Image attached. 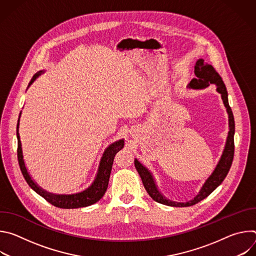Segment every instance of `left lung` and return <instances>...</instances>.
Instances as JSON below:
<instances>
[{
    "instance_id": "8db88e82",
    "label": "left lung",
    "mask_w": 256,
    "mask_h": 256,
    "mask_svg": "<svg viewBox=\"0 0 256 256\" xmlns=\"http://www.w3.org/2000/svg\"><path fill=\"white\" fill-rule=\"evenodd\" d=\"M194 74L196 78L192 79L188 85L190 88L192 89H204L208 87L210 84H216L218 86L216 91L218 93H221L223 102L227 108V112L229 114V134L227 138V142H226V147L224 150V153L221 157L220 162L216 165L214 173L210 176V178L206 181V184H204L202 188L200 190V194L192 200H190L186 204L184 202H174L166 200L157 190L155 182L153 180V177L151 173L148 171V169H146L136 159L134 160V166L142 178V184L149 194V196L157 202L166 204V206H194L206 196H208L218 186H220L225 177L227 176L232 162L234 158V150H235V146H234V132H235V122H234V116L232 112V109L229 105L228 101V92L226 89V86L224 84L223 79L221 76L218 75V72L216 70V68L204 62V60H198L196 64L194 66Z\"/></svg>"
}]
</instances>
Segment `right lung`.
<instances>
[{"label":"right lung","instance_id":"add662e5","mask_svg":"<svg viewBox=\"0 0 256 256\" xmlns=\"http://www.w3.org/2000/svg\"><path fill=\"white\" fill-rule=\"evenodd\" d=\"M42 70L36 72V74L32 77L29 85L38 78ZM19 126V120L17 124V130ZM17 140H18V147H17V157H18V162L19 166L21 169V172L28 184V186L35 192H38L40 196H42L46 200H48L50 204L56 208H83V206H91L95 202H97L105 194L107 186H108V181L109 177H110L112 165H114V160L118 152L122 150L124 147V140H120L112 146H109L107 150L104 152L102 160L100 162V167L99 171L97 174V177L94 181V184L85 192L77 194H72V196H54L50 194L44 190H42L40 188L36 186L33 180L30 178L24 161H23V156H22V149H21V142H20V136L19 132L17 130Z\"/></svg>","mask_w":256,"mask_h":256}]
</instances>
